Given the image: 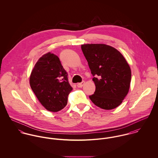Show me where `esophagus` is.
I'll return each mask as SVG.
<instances>
[{
	"label": "esophagus",
	"instance_id": "obj_1",
	"mask_svg": "<svg viewBox=\"0 0 158 158\" xmlns=\"http://www.w3.org/2000/svg\"><path fill=\"white\" fill-rule=\"evenodd\" d=\"M85 81H82L81 83H78L77 84V87L78 88H82L83 86V85H85Z\"/></svg>",
	"mask_w": 158,
	"mask_h": 158
}]
</instances>
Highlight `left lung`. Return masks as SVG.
Instances as JSON below:
<instances>
[{
    "instance_id": "8db88e82",
    "label": "left lung",
    "mask_w": 158,
    "mask_h": 158,
    "mask_svg": "<svg viewBox=\"0 0 158 158\" xmlns=\"http://www.w3.org/2000/svg\"><path fill=\"white\" fill-rule=\"evenodd\" d=\"M88 63L93 81L92 103L106 110L118 106L128 93L131 71L127 60L116 48L104 44H86L81 46Z\"/></svg>"
}]
</instances>
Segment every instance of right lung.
<instances>
[{
    "label": "right lung",
    "mask_w": 158,
    "mask_h": 158,
    "mask_svg": "<svg viewBox=\"0 0 158 158\" xmlns=\"http://www.w3.org/2000/svg\"><path fill=\"white\" fill-rule=\"evenodd\" d=\"M30 85L41 104L51 112H58L66 106L72 90L59 58L50 52L43 55L35 64Z\"/></svg>",
    "instance_id": "1"
}]
</instances>
